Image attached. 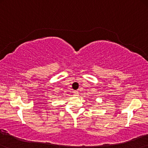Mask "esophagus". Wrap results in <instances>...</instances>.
<instances>
[{
  "mask_svg": "<svg viewBox=\"0 0 148 148\" xmlns=\"http://www.w3.org/2000/svg\"><path fill=\"white\" fill-rule=\"evenodd\" d=\"M74 95L75 96H78V95H79L78 91H74Z\"/></svg>",
  "mask_w": 148,
  "mask_h": 148,
  "instance_id": "1",
  "label": "esophagus"
}]
</instances>
